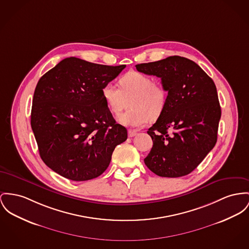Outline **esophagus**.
Returning a JSON list of instances; mask_svg holds the SVG:
<instances>
[{
	"mask_svg": "<svg viewBox=\"0 0 249 249\" xmlns=\"http://www.w3.org/2000/svg\"><path fill=\"white\" fill-rule=\"evenodd\" d=\"M137 134H138V133L136 132V131H134V130H128V137H129V138L135 137Z\"/></svg>",
	"mask_w": 249,
	"mask_h": 249,
	"instance_id": "34e87169",
	"label": "esophagus"
}]
</instances>
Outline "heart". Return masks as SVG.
<instances>
[{
  "mask_svg": "<svg viewBox=\"0 0 249 249\" xmlns=\"http://www.w3.org/2000/svg\"><path fill=\"white\" fill-rule=\"evenodd\" d=\"M120 88L107 84L102 89V96L114 116H120L129 106L132 107L119 118V122L134 128L145 125L150 119L160 116L167 106L168 92L160 84L142 72L131 71L119 79Z\"/></svg>",
  "mask_w": 249,
  "mask_h": 249,
  "instance_id": "heart-1",
  "label": "heart"
}]
</instances>
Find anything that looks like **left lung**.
<instances>
[{"instance_id": "8db88e82", "label": "left lung", "mask_w": 249, "mask_h": 249, "mask_svg": "<svg viewBox=\"0 0 249 249\" xmlns=\"http://www.w3.org/2000/svg\"><path fill=\"white\" fill-rule=\"evenodd\" d=\"M136 69L160 77L168 91L163 113L147 131L153 147L144 163L160 177L186 176L217 142L221 107L215 84L196 62L178 55Z\"/></svg>"}]
</instances>
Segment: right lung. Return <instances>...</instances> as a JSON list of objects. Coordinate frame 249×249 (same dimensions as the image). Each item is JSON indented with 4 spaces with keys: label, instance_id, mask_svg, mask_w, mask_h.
<instances>
[{
    "label": "right lung",
    "instance_id": "add662e5",
    "mask_svg": "<svg viewBox=\"0 0 249 249\" xmlns=\"http://www.w3.org/2000/svg\"><path fill=\"white\" fill-rule=\"evenodd\" d=\"M125 65L107 66L68 57L40 77L31 126L39 155L53 172L73 181L101 176L127 130L116 124L103 88Z\"/></svg>",
    "mask_w": 249,
    "mask_h": 249
}]
</instances>
